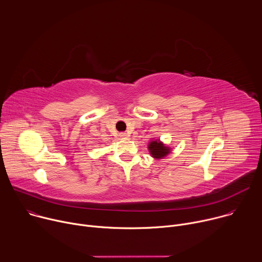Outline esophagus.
I'll list each match as a JSON object with an SVG mask.
<instances>
[{
    "label": "esophagus",
    "instance_id": "34e87169",
    "mask_svg": "<svg viewBox=\"0 0 262 262\" xmlns=\"http://www.w3.org/2000/svg\"><path fill=\"white\" fill-rule=\"evenodd\" d=\"M119 137H120L121 139H126V138L128 137V135H127L126 133H120V134H119Z\"/></svg>",
    "mask_w": 262,
    "mask_h": 262
}]
</instances>
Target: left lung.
Instances as JSON below:
<instances>
[{
  "mask_svg": "<svg viewBox=\"0 0 262 262\" xmlns=\"http://www.w3.org/2000/svg\"><path fill=\"white\" fill-rule=\"evenodd\" d=\"M148 151L154 159L161 160L167 157L172 150H171V147L163 143L160 139H157V140L154 139V140H150V142L148 143Z\"/></svg>",
  "mask_w": 262,
  "mask_h": 262,
  "instance_id": "1",
  "label": "left lung"
}]
</instances>
